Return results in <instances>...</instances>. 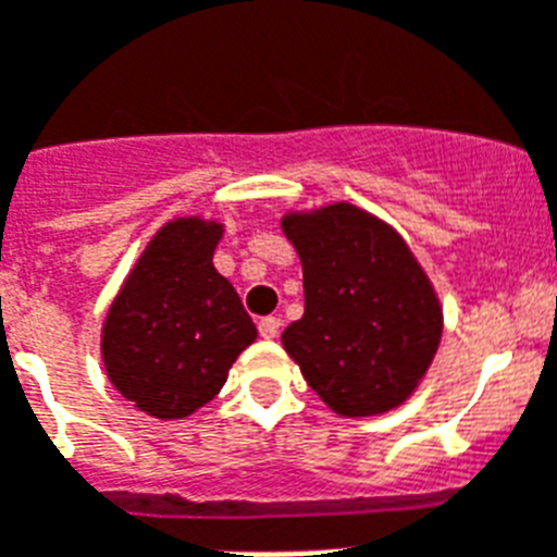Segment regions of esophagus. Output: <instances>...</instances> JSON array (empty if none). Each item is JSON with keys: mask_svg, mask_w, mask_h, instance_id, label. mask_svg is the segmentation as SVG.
Returning a JSON list of instances; mask_svg holds the SVG:
<instances>
[{"mask_svg": "<svg viewBox=\"0 0 557 557\" xmlns=\"http://www.w3.org/2000/svg\"><path fill=\"white\" fill-rule=\"evenodd\" d=\"M282 330V319H275V315H268V319L259 321V333L261 338H275Z\"/></svg>", "mask_w": 557, "mask_h": 557, "instance_id": "1", "label": "esophagus"}]
</instances>
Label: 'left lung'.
Segmentation results:
<instances>
[{"label":"left lung","instance_id":"8db88e82","mask_svg":"<svg viewBox=\"0 0 557 557\" xmlns=\"http://www.w3.org/2000/svg\"><path fill=\"white\" fill-rule=\"evenodd\" d=\"M305 273V315L282 344L319 398L347 418L401 407L433 364L444 310L412 250L350 201L282 215Z\"/></svg>","mask_w":557,"mask_h":557}]
</instances>
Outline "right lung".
Returning <instances> with one entry per match:
<instances>
[{"instance_id": "add662e5", "label": "right lung", "mask_w": 557, "mask_h": 557, "mask_svg": "<svg viewBox=\"0 0 557 557\" xmlns=\"http://www.w3.org/2000/svg\"><path fill=\"white\" fill-rule=\"evenodd\" d=\"M224 224L178 215L147 242L102 324L110 384L147 416L176 421L213 401L256 342L233 284L213 268Z\"/></svg>"}]
</instances>
